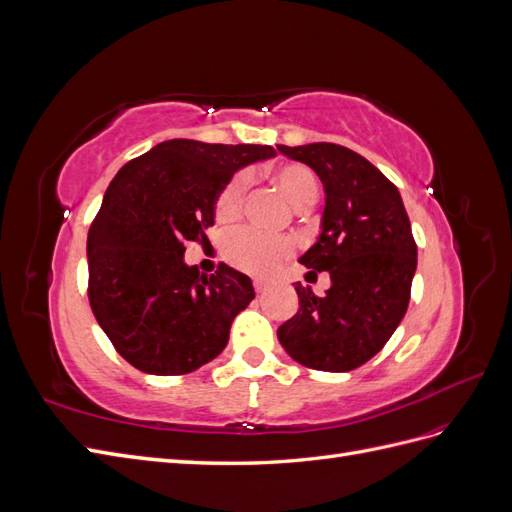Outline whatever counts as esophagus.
<instances>
[{
    "label": "esophagus",
    "mask_w": 512,
    "mask_h": 512,
    "mask_svg": "<svg viewBox=\"0 0 512 512\" xmlns=\"http://www.w3.org/2000/svg\"><path fill=\"white\" fill-rule=\"evenodd\" d=\"M254 284V290L260 294V292H265L267 290V282H262V280H254L252 282Z\"/></svg>",
    "instance_id": "obj_1"
}]
</instances>
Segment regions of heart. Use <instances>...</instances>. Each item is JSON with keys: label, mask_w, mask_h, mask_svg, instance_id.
Listing matches in <instances>:
<instances>
[{"label": "heart", "mask_w": 512, "mask_h": 512, "mask_svg": "<svg viewBox=\"0 0 512 512\" xmlns=\"http://www.w3.org/2000/svg\"><path fill=\"white\" fill-rule=\"evenodd\" d=\"M273 181L294 207L312 205L318 194V181L312 170L301 164H284L273 170ZM247 179L237 175L228 181L215 203V218L230 222L239 218L245 200ZM292 241L260 232L256 228H235L224 239V258L232 267L252 275H271L292 254Z\"/></svg>", "instance_id": "b5f03b06"}]
</instances>
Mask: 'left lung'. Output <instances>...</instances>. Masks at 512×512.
<instances>
[{
  "label": "left lung",
  "mask_w": 512,
  "mask_h": 512,
  "mask_svg": "<svg viewBox=\"0 0 512 512\" xmlns=\"http://www.w3.org/2000/svg\"><path fill=\"white\" fill-rule=\"evenodd\" d=\"M324 185L322 232L301 256L312 280L329 271L318 297L297 284L299 312L277 329L294 361L318 371H352L389 342L410 303L416 243L404 200L359 153L333 143L277 145Z\"/></svg>",
  "instance_id": "8db88e82"
}]
</instances>
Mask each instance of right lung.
I'll list each match as a JSON object with an SVG mask.
<instances>
[{"label": "right lung", "mask_w": 512, "mask_h": 512, "mask_svg": "<svg viewBox=\"0 0 512 512\" xmlns=\"http://www.w3.org/2000/svg\"><path fill=\"white\" fill-rule=\"evenodd\" d=\"M275 156L269 145L173 138L123 166L87 235L89 305L115 350L153 376L213 361L230 324L254 299L247 275L224 262L205 275L183 262L205 241L215 200L239 168Z\"/></svg>", "instance_id": "1"}]
</instances>
